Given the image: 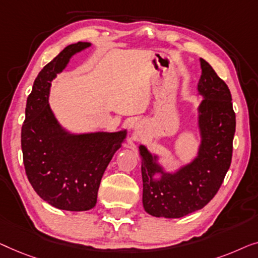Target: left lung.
<instances>
[{"label":"left lung","instance_id":"1","mask_svg":"<svg viewBox=\"0 0 258 258\" xmlns=\"http://www.w3.org/2000/svg\"><path fill=\"white\" fill-rule=\"evenodd\" d=\"M198 107L201 144L197 157L175 172H166L144 145L139 146L143 205L155 217L179 219L201 209L215 197L229 169L236 118L231 94L214 69L200 58Z\"/></svg>","mask_w":258,"mask_h":258}]
</instances>
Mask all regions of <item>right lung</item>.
<instances>
[{
	"mask_svg": "<svg viewBox=\"0 0 258 258\" xmlns=\"http://www.w3.org/2000/svg\"><path fill=\"white\" fill-rule=\"evenodd\" d=\"M91 45H68L35 79L25 107L21 145L29 182L49 205L70 212L92 209L103 174L121 147L126 130L75 134L61 127L49 105L51 82L70 58Z\"/></svg>",
	"mask_w": 258,
	"mask_h": 258,
	"instance_id": "1",
	"label": "right lung"
}]
</instances>
